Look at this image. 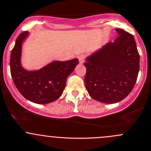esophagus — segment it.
<instances>
[{"mask_svg":"<svg viewBox=\"0 0 151 151\" xmlns=\"http://www.w3.org/2000/svg\"><path fill=\"white\" fill-rule=\"evenodd\" d=\"M85 59H86V57H85V55H83V54H81V55H80L78 57V60H79V63H81V64H82V63H84V60Z\"/></svg>","mask_w":151,"mask_h":151,"instance_id":"1","label":"esophagus"}]
</instances>
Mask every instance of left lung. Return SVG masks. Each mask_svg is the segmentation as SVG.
<instances>
[{
  "label": "left lung",
  "mask_w": 151,
  "mask_h": 151,
  "mask_svg": "<svg viewBox=\"0 0 151 151\" xmlns=\"http://www.w3.org/2000/svg\"><path fill=\"white\" fill-rule=\"evenodd\" d=\"M118 36L86 59L85 86L92 99L116 103L127 97L134 86L139 70V54L134 36L116 29Z\"/></svg>",
  "instance_id": "obj_1"
}]
</instances>
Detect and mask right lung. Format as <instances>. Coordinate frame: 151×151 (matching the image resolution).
<instances>
[{
	"label": "right lung",
	"instance_id": "1",
	"mask_svg": "<svg viewBox=\"0 0 151 151\" xmlns=\"http://www.w3.org/2000/svg\"><path fill=\"white\" fill-rule=\"evenodd\" d=\"M28 32L17 37L10 58L11 75L18 91L25 99L37 104L54 102L63 94L67 78L78 63V59L68 61H54L42 69L27 71L20 63L22 43Z\"/></svg>",
	"mask_w": 151,
	"mask_h": 151
}]
</instances>
